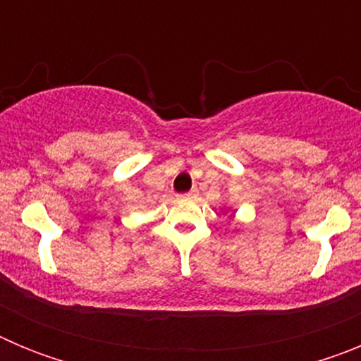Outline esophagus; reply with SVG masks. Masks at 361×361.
<instances>
[{"instance_id": "1", "label": "esophagus", "mask_w": 361, "mask_h": 361, "mask_svg": "<svg viewBox=\"0 0 361 361\" xmlns=\"http://www.w3.org/2000/svg\"><path fill=\"white\" fill-rule=\"evenodd\" d=\"M197 193H199V190H197V188H193V190L191 191H188V193H184V199H193V197L197 195Z\"/></svg>"}]
</instances>
